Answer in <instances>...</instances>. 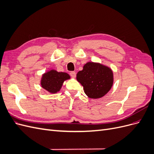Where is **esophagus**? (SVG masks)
<instances>
[{
	"instance_id": "34e87169",
	"label": "esophagus",
	"mask_w": 154,
	"mask_h": 154,
	"mask_svg": "<svg viewBox=\"0 0 154 154\" xmlns=\"http://www.w3.org/2000/svg\"><path fill=\"white\" fill-rule=\"evenodd\" d=\"M70 75H71V76L72 78H74L76 77V72H75L71 71V72H70Z\"/></svg>"
}]
</instances>
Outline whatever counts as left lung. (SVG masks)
Segmentation results:
<instances>
[{
  "label": "left lung",
  "mask_w": 154,
  "mask_h": 154,
  "mask_svg": "<svg viewBox=\"0 0 154 154\" xmlns=\"http://www.w3.org/2000/svg\"><path fill=\"white\" fill-rule=\"evenodd\" d=\"M76 79L83 87L85 94L92 99L104 96L110 90L114 82L110 68L91 62L85 64L82 71L77 73Z\"/></svg>",
  "instance_id": "8db88e82"
}]
</instances>
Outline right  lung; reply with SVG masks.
I'll return each instance as SVG.
<instances>
[{
    "label": "right lung",
    "instance_id": "right-lung-1",
    "mask_svg": "<svg viewBox=\"0 0 154 154\" xmlns=\"http://www.w3.org/2000/svg\"><path fill=\"white\" fill-rule=\"evenodd\" d=\"M70 79L66 72H58L52 69L44 73L41 79V86L49 92L55 94L60 91L64 81Z\"/></svg>",
    "mask_w": 154,
    "mask_h": 154
}]
</instances>
